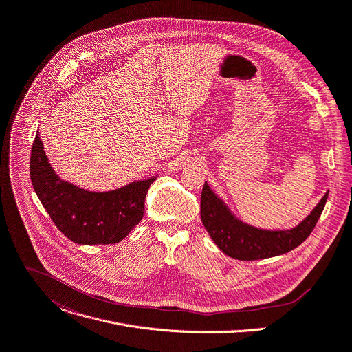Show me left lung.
<instances>
[{"mask_svg": "<svg viewBox=\"0 0 352 352\" xmlns=\"http://www.w3.org/2000/svg\"><path fill=\"white\" fill-rule=\"evenodd\" d=\"M327 197L329 192L298 228L287 232H267L234 219L205 182L201 195V217L212 240L229 257L241 261L264 260L300 245L316 228Z\"/></svg>", "mask_w": 352, "mask_h": 352, "instance_id": "8db88e82", "label": "left lung"}]
</instances>
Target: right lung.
Segmentation results:
<instances>
[{"mask_svg": "<svg viewBox=\"0 0 352 352\" xmlns=\"http://www.w3.org/2000/svg\"><path fill=\"white\" fill-rule=\"evenodd\" d=\"M30 179L56 228L77 244H115L142 220L154 178L111 192H88L61 181L49 164L39 133L30 153Z\"/></svg>", "mask_w": 352, "mask_h": 352, "instance_id": "1", "label": "right lung"}]
</instances>
